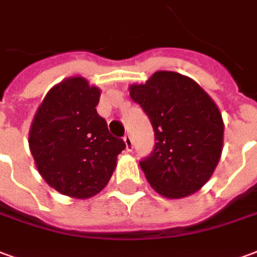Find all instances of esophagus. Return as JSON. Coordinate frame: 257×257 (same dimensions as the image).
Listing matches in <instances>:
<instances>
[{"label": "esophagus", "mask_w": 257, "mask_h": 257, "mask_svg": "<svg viewBox=\"0 0 257 257\" xmlns=\"http://www.w3.org/2000/svg\"><path fill=\"white\" fill-rule=\"evenodd\" d=\"M123 142H125L126 150H128V152H131V150L134 149V142H132V138H131L129 135H125V136H123Z\"/></svg>", "instance_id": "34e87169"}]
</instances>
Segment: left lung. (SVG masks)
<instances>
[{
    "label": "left lung",
    "instance_id": "obj_1",
    "mask_svg": "<svg viewBox=\"0 0 257 257\" xmlns=\"http://www.w3.org/2000/svg\"><path fill=\"white\" fill-rule=\"evenodd\" d=\"M129 90L154 131L153 150L139 161L149 184L170 199L199 191L222 150L224 125L214 101L196 82L170 71Z\"/></svg>",
    "mask_w": 257,
    "mask_h": 257
}]
</instances>
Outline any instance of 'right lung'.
<instances>
[{
  "mask_svg": "<svg viewBox=\"0 0 257 257\" xmlns=\"http://www.w3.org/2000/svg\"><path fill=\"white\" fill-rule=\"evenodd\" d=\"M100 90L83 78L54 86L36 112L29 146L41 177L62 195L87 199L108 184L125 142L96 105Z\"/></svg>",
  "mask_w": 257,
  "mask_h": 257,
  "instance_id": "1",
  "label": "right lung"
}]
</instances>
